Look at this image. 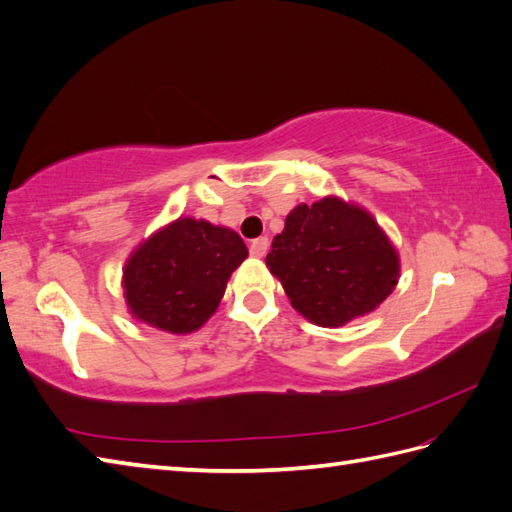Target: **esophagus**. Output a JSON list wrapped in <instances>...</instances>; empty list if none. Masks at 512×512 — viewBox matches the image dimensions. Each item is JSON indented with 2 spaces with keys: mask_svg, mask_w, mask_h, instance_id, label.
Wrapping results in <instances>:
<instances>
[{
  "mask_svg": "<svg viewBox=\"0 0 512 512\" xmlns=\"http://www.w3.org/2000/svg\"><path fill=\"white\" fill-rule=\"evenodd\" d=\"M267 249H269V238L260 236V238H254L252 245H249V254L254 258H263L267 254Z\"/></svg>",
  "mask_w": 512,
  "mask_h": 512,
  "instance_id": "34e87169",
  "label": "esophagus"
}]
</instances>
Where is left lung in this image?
Returning <instances> with one entry per match:
<instances>
[{
  "instance_id": "left-lung-1",
  "label": "left lung",
  "mask_w": 512,
  "mask_h": 512,
  "mask_svg": "<svg viewBox=\"0 0 512 512\" xmlns=\"http://www.w3.org/2000/svg\"><path fill=\"white\" fill-rule=\"evenodd\" d=\"M267 267L293 309L324 328L372 313L401 276L399 252L377 219L333 195L287 214Z\"/></svg>"
}]
</instances>
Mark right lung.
I'll list each match as a JSON object with an SVG mask.
<instances>
[{
    "mask_svg": "<svg viewBox=\"0 0 512 512\" xmlns=\"http://www.w3.org/2000/svg\"><path fill=\"white\" fill-rule=\"evenodd\" d=\"M249 256L230 227L179 217L133 249L122 269L133 320L173 335L195 333L219 309L232 271Z\"/></svg>",
    "mask_w": 512,
    "mask_h": 512,
    "instance_id": "1",
    "label": "right lung"
}]
</instances>
